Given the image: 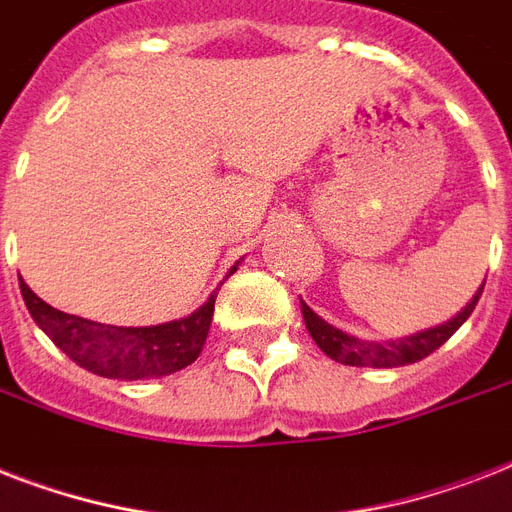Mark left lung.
Segmentation results:
<instances>
[{"mask_svg": "<svg viewBox=\"0 0 512 512\" xmlns=\"http://www.w3.org/2000/svg\"><path fill=\"white\" fill-rule=\"evenodd\" d=\"M484 287L478 289V295L470 300L462 313H457L452 321H446L441 327L428 329V332H420V335L404 337V340L398 342H388V345H380V342H361L356 337L345 335L342 329L332 327L324 319H319L316 313L303 303V319L305 327L311 332V337L316 340L324 353L329 358H335L340 364L345 366H374V369H390V366H406V364H417L425 356H430L433 350H438L444 345L449 337L457 332V329L468 321V316L476 308L478 297H481Z\"/></svg>", "mask_w": 512, "mask_h": 512, "instance_id": "1", "label": "left lung"}]
</instances>
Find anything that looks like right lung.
<instances>
[{
	"instance_id": "obj_1",
	"label": "right lung",
	"mask_w": 512,
	"mask_h": 512,
	"mask_svg": "<svg viewBox=\"0 0 512 512\" xmlns=\"http://www.w3.org/2000/svg\"><path fill=\"white\" fill-rule=\"evenodd\" d=\"M20 295L44 335L82 369L108 380H151L193 364L209 335L217 300V292H212L188 319L159 327H111L52 308L23 279Z\"/></svg>"
}]
</instances>
